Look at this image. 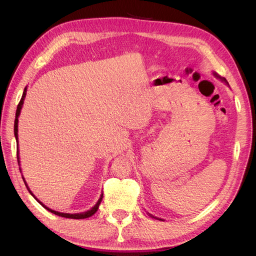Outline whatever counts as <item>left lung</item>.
<instances>
[{
	"mask_svg": "<svg viewBox=\"0 0 256 256\" xmlns=\"http://www.w3.org/2000/svg\"><path fill=\"white\" fill-rule=\"evenodd\" d=\"M160 220H161V219H160Z\"/></svg>",
	"mask_w": 256,
	"mask_h": 256,
	"instance_id": "left-lung-1",
	"label": "left lung"
}]
</instances>
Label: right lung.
<instances>
[{
	"instance_id": "add662e5",
	"label": "right lung",
	"mask_w": 256,
	"mask_h": 256,
	"mask_svg": "<svg viewBox=\"0 0 256 256\" xmlns=\"http://www.w3.org/2000/svg\"><path fill=\"white\" fill-rule=\"evenodd\" d=\"M26 95V88H24V92H23L22 97H21V99H20V102H19V104H18V106H17L16 118H14V136H16L17 143H18V118H19V115H20V111H21V108H22V104H23V100H24ZM17 150H18V148H17ZM17 159H18V164H19V152H18V150H17ZM23 180H24V178H23ZM24 182H26V180H24ZM28 192L30 193V194H32V196H34V194H33L32 192H30V190L28 189ZM102 196H104V194H102V196H100V198L98 200L97 204H96L94 207H92V208L90 209V210H88V212H82V214H64V212H56V210H52V209L48 208L47 206H44V205L40 202V200H38L35 196H34V198L37 200V202H38V203H40V205H42L46 209H47V210H49L50 212H52V214H54L60 216H64V218H69V219H85V218H90V216H92V214H94L97 212V209H98V207H99L100 203H102Z\"/></svg>"
}]
</instances>
